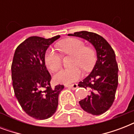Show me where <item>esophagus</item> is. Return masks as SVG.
I'll return each mask as SVG.
<instances>
[{"label": "esophagus", "instance_id": "34e87169", "mask_svg": "<svg viewBox=\"0 0 134 134\" xmlns=\"http://www.w3.org/2000/svg\"><path fill=\"white\" fill-rule=\"evenodd\" d=\"M65 87L67 88H70L72 90H76L78 88V85L77 84H72V85H65Z\"/></svg>", "mask_w": 134, "mask_h": 134}]
</instances>
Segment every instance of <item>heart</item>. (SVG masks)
Masks as SVG:
<instances>
[{"label":"heart","mask_w":134,"mask_h":134,"mask_svg":"<svg viewBox=\"0 0 134 134\" xmlns=\"http://www.w3.org/2000/svg\"><path fill=\"white\" fill-rule=\"evenodd\" d=\"M58 50L65 54L74 55L73 65H79L85 70L91 69L95 63V53L93 49L86 47L81 40L69 38L62 41L57 44ZM45 64L51 71L60 68L62 63L60 55L54 49L51 48L45 55ZM82 72L79 67L74 66L70 68L60 70L54 76V81L62 84H70L81 78Z\"/></svg>","instance_id":"b5f03b06"}]
</instances>
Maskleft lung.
Returning a JSON list of instances; mask_svg holds the SVG:
<instances>
[{"label": "left lung", "mask_w": 134, "mask_h": 134, "mask_svg": "<svg viewBox=\"0 0 134 134\" xmlns=\"http://www.w3.org/2000/svg\"><path fill=\"white\" fill-rule=\"evenodd\" d=\"M68 35L84 39L95 48L97 60L93 69L78 85L89 89L90 94L79 104L88 113L103 114L112 106L118 85V66L114 51L104 37L94 32L80 31Z\"/></svg>", "instance_id": "1"}]
</instances>
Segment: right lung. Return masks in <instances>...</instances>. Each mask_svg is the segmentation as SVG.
Returning <instances> with one entry per match:
<instances>
[{
	"instance_id": "right-lung-1",
	"label": "right lung",
	"mask_w": 134,
	"mask_h": 134,
	"mask_svg": "<svg viewBox=\"0 0 134 134\" xmlns=\"http://www.w3.org/2000/svg\"><path fill=\"white\" fill-rule=\"evenodd\" d=\"M60 35L45 39L28 37L16 48L12 63L14 94L22 109L37 120L49 118L58 105L63 85L51 87V76L45 65V53Z\"/></svg>"
}]
</instances>
